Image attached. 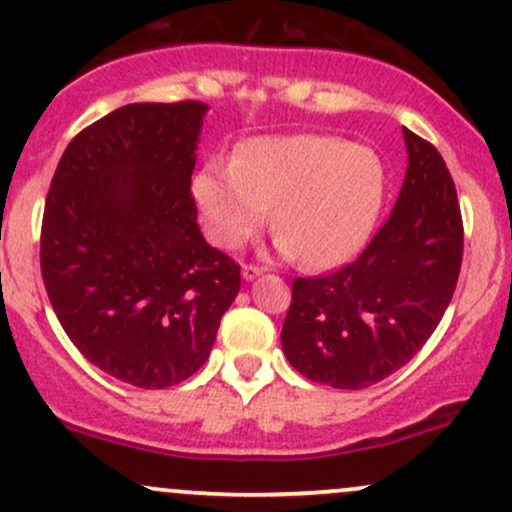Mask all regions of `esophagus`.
Masks as SVG:
<instances>
[{"mask_svg":"<svg viewBox=\"0 0 512 512\" xmlns=\"http://www.w3.org/2000/svg\"><path fill=\"white\" fill-rule=\"evenodd\" d=\"M240 274H243L245 281H255L257 276L262 274V269L255 267V264H243V269H240Z\"/></svg>","mask_w":512,"mask_h":512,"instance_id":"1","label":"esophagus"}]
</instances>
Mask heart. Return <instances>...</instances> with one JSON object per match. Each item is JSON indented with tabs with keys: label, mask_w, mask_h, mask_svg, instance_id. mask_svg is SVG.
Listing matches in <instances>:
<instances>
[{
	"label": "heart",
	"mask_w": 512,
	"mask_h": 512,
	"mask_svg": "<svg viewBox=\"0 0 512 512\" xmlns=\"http://www.w3.org/2000/svg\"><path fill=\"white\" fill-rule=\"evenodd\" d=\"M383 192V163L373 149L322 134L252 137L231 163L211 158L192 180L204 231L216 245L240 248L272 216L279 255L303 257L317 269L361 250Z\"/></svg>",
	"instance_id": "1"
}]
</instances>
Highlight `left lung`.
<instances>
[{
  "label": "left lung",
  "mask_w": 512,
  "mask_h": 512,
  "mask_svg": "<svg viewBox=\"0 0 512 512\" xmlns=\"http://www.w3.org/2000/svg\"><path fill=\"white\" fill-rule=\"evenodd\" d=\"M407 173L390 219L356 262L293 281L281 346L313 383L363 390L421 351L462 264L455 182L436 146L402 127Z\"/></svg>",
  "instance_id": "1"
}]
</instances>
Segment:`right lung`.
Returning <instances> with one entry per match:
<instances>
[{
  "label": "right lung",
  "mask_w": 512,
  "mask_h": 512,
  "mask_svg": "<svg viewBox=\"0 0 512 512\" xmlns=\"http://www.w3.org/2000/svg\"><path fill=\"white\" fill-rule=\"evenodd\" d=\"M207 110L122 105L69 142L45 199L40 269L57 320L93 366L144 390L204 366L240 289L190 195Z\"/></svg>",
  "instance_id": "add662e5"
}]
</instances>
